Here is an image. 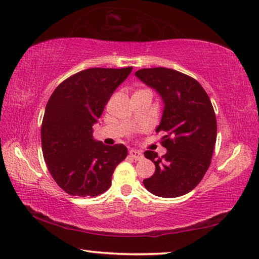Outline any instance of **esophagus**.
Segmentation results:
<instances>
[{
  "label": "esophagus",
  "instance_id": "34e87169",
  "mask_svg": "<svg viewBox=\"0 0 259 259\" xmlns=\"http://www.w3.org/2000/svg\"><path fill=\"white\" fill-rule=\"evenodd\" d=\"M129 154L134 158L135 160L143 159V153L141 151H138V150H136V149H131L129 151Z\"/></svg>",
  "mask_w": 259,
  "mask_h": 259
}]
</instances>
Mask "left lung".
<instances>
[{
	"instance_id": "left-lung-1",
	"label": "left lung",
	"mask_w": 259,
	"mask_h": 259,
	"mask_svg": "<svg viewBox=\"0 0 259 259\" xmlns=\"http://www.w3.org/2000/svg\"><path fill=\"white\" fill-rule=\"evenodd\" d=\"M135 75L153 88L164 103L157 133L167 152L145 151L156 165L153 176L143 180L150 193L177 198L191 192L206 175L216 143V117L206 91L195 79L171 68H143Z\"/></svg>"
}]
</instances>
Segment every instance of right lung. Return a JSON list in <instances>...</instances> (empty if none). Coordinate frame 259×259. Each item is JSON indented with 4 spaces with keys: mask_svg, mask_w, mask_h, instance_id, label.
I'll list each match as a JSON object with an SVG mask.
<instances>
[{
    "mask_svg": "<svg viewBox=\"0 0 259 259\" xmlns=\"http://www.w3.org/2000/svg\"><path fill=\"white\" fill-rule=\"evenodd\" d=\"M131 71L133 67L88 68L52 93L41 123V150L52 178L68 194L84 198L105 193L115 168L125 159L128 149L95 141L93 125Z\"/></svg>",
    "mask_w": 259,
    "mask_h": 259,
    "instance_id": "1",
    "label": "right lung"
}]
</instances>
